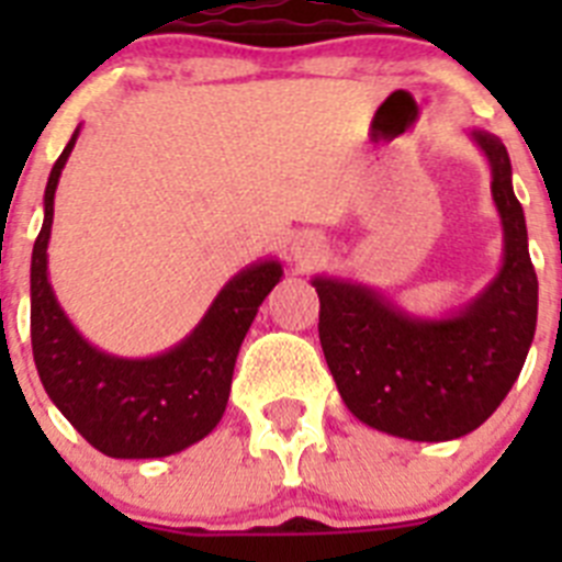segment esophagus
Instances as JSON below:
<instances>
[{"instance_id":"1","label":"esophagus","mask_w":562,"mask_h":562,"mask_svg":"<svg viewBox=\"0 0 562 562\" xmlns=\"http://www.w3.org/2000/svg\"><path fill=\"white\" fill-rule=\"evenodd\" d=\"M321 252H324V241L312 233H297L290 238V261H295V267H301V270L315 265Z\"/></svg>"}]
</instances>
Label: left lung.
<instances>
[{
    "mask_svg": "<svg viewBox=\"0 0 562 562\" xmlns=\"http://www.w3.org/2000/svg\"><path fill=\"white\" fill-rule=\"evenodd\" d=\"M493 171L504 227L498 276L459 312L419 317L382 292L315 276L321 346L346 408L369 428L411 441H450L495 414L524 369L538 326V276L504 143L473 128Z\"/></svg>",
    "mask_w": 562,
    "mask_h": 562,
    "instance_id": "8db88e82",
    "label": "left lung"
}]
</instances>
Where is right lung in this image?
<instances>
[{"label": "right lung", "instance_id": "add662e5", "mask_svg": "<svg viewBox=\"0 0 562 562\" xmlns=\"http://www.w3.org/2000/svg\"><path fill=\"white\" fill-rule=\"evenodd\" d=\"M76 140L78 128L44 188V225L30 265L33 360L53 405L92 448L112 459H162L220 425L241 340L284 270L276 258L245 267L213 297L196 329L162 355L128 360L101 351L69 324L47 276L53 202Z\"/></svg>", "mask_w": 562, "mask_h": 562}]
</instances>
